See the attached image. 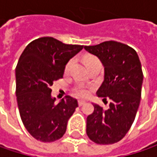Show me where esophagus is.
Here are the masks:
<instances>
[{"mask_svg": "<svg viewBox=\"0 0 157 157\" xmlns=\"http://www.w3.org/2000/svg\"><path fill=\"white\" fill-rule=\"evenodd\" d=\"M84 104H85V101H82V100H79L78 101L79 106H82V105H83Z\"/></svg>", "mask_w": 157, "mask_h": 157, "instance_id": "1", "label": "esophagus"}]
</instances>
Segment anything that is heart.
Instances as JSON below:
<instances>
[{"instance_id": "heart-1", "label": "heart", "mask_w": 157, "mask_h": 157, "mask_svg": "<svg viewBox=\"0 0 157 157\" xmlns=\"http://www.w3.org/2000/svg\"><path fill=\"white\" fill-rule=\"evenodd\" d=\"M83 62H84L85 65L87 66V65H88L89 63H91L99 62V61H98V59H97L96 57L88 55V56H85V57L83 58ZM71 64H72V61H70V62L66 64V67H65L66 71L69 69V67H70ZM75 94L77 96H80V97H85V96H87V95L90 94V88L87 87V86L80 85V86H78V87L75 90Z\"/></svg>"}]
</instances>
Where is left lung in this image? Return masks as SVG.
Segmentation results:
<instances>
[{
  "label": "left lung",
  "instance_id": "obj_1",
  "mask_svg": "<svg viewBox=\"0 0 157 157\" xmlns=\"http://www.w3.org/2000/svg\"><path fill=\"white\" fill-rule=\"evenodd\" d=\"M84 49L98 57L105 68L97 96L111 99L107 110L93 104L94 110L86 119V134L96 144H112L124 137L135 121L144 78L141 63L133 48L114 41Z\"/></svg>",
  "mask_w": 157,
  "mask_h": 157
}]
</instances>
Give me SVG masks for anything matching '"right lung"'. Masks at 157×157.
<instances>
[{
  "label": "right lung",
  "mask_w": 157,
  "mask_h": 157,
  "mask_svg": "<svg viewBox=\"0 0 157 157\" xmlns=\"http://www.w3.org/2000/svg\"><path fill=\"white\" fill-rule=\"evenodd\" d=\"M82 47L43 37L30 43L19 58L15 70L18 108L25 128L38 141L60 139L78 106L77 100L69 95L55 105L51 86L63 78L65 65Z\"/></svg>",
  "instance_id": "add662e5"
}]
</instances>
